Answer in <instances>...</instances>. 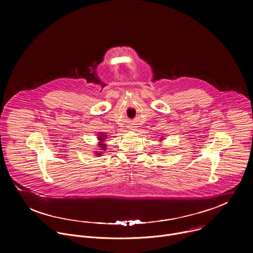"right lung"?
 Segmentation results:
<instances>
[{"instance_id":"1","label":"right lung","mask_w":253,"mask_h":253,"mask_svg":"<svg viewBox=\"0 0 253 253\" xmlns=\"http://www.w3.org/2000/svg\"><path fill=\"white\" fill-rule=\"evenodd\" d=\"M104 137H105V136H104V135H102V136H101V137H99V139H100V141H103V140H104V139H105V138H104ZM99 145H101V146H100V148H102V149H105V145H104V144H99ZM98 155H100V154H99V153H98Z\"/></svg>"}]
</instances>
